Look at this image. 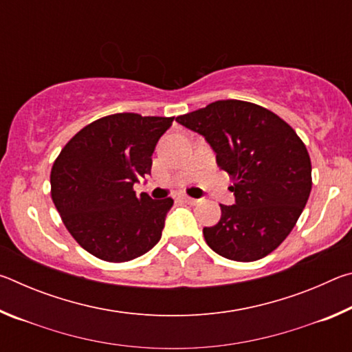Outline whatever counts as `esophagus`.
<instances>
[{
  "instance_id": "34e87169",
  "label": "esophagus",
  "mask_w": 352,
  "mask_h": 352,
  "mask_svg": "<svg viewBox=\"0 0 352 352\" xmlns=\"http://www.w3.org/2000/svg\"><path fill=\"white\" fill-rule=\"evenodd\" d=\"M182 200L184 201V204H189V205H195L197 204V199H192V197H188V195H182Z\"/></svg>"
}]
</instances>
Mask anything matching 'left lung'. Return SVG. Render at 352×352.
Segmentation results:
<instances>
[{"label": "left lung", "mask_w": 352, "mask_h": 352, "mask_svg": "<svg viewBox=\"0 0 352 352\" xmlns=\"http://www.w3.org/2000/svg\"><path fill=\"white\" fill-rule=\"evenodd\" d=\"M175 121L205 136L217 166L233 177L236 204L204 228L208 245L226 259L270 254L294 230L312 189L305 142L284 119L245 100H216Z\"/></svg>", "instance_id": "left-lung-1"}]
</instances>
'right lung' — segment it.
<instances>
[{"instance_id": "add662e5", "label": "right lung", "mask_w": 352, "mask_h": 352, "mask_svg": "<svg viewBox=\"0 0 352 352\" xmlns=\"http://www.w3.org/2000/svg\"><path fill=\"white\" fill-rule=\"evenodd\" d=\"M174 118L116 113L79 130L51 169V197L79 245L107 262H127L157 245L170 197L136 195L152 153Z\"/></svg>"}]
</instances>
